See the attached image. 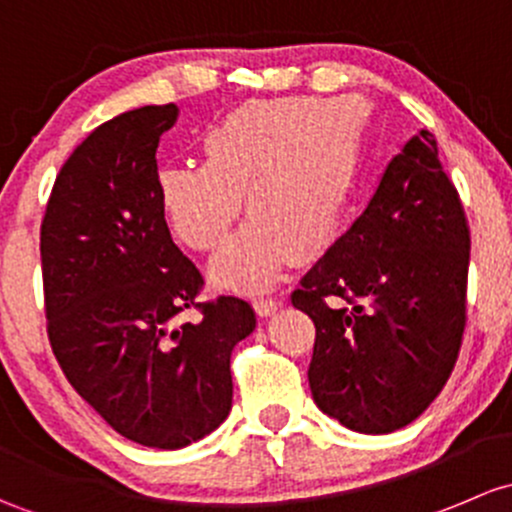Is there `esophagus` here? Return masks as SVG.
Listing matches in <instances>:
<instances>
[{
  "instance_id": "34e87169",
  "label": "esophagus",
  "mask_w": 512,
  "mask_h": 512,
  "mask_svg": "<svg viewBox=\"0 0 512 512\" xmlns=\"http://www.w3.org/2000/svg\"><path fill=\"white\" fill-rule=\"evenodd\" d=\"M281 305H283V300H278V298H266V295H261V298L254 300L256 313L263 315V318H268V315L278 313V310H281Z\"/></svg>"
}]
</instances>
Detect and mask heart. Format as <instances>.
Here are the masks:
<instances>
[{
    "label": "heart",
    "instance_id": "1",
    "mask_svg": "<svg viewBox=\"0 0 512 512\" xmlns=\"http://www.w3.org/2000/svg\"><path fill=\"white\" fill-rule=\"evenodd\" d=\"M360 105L352 98H273L231 110L202 138V162L160 170L172 229L199 254L221 249L244 214L256 219L212 263L236 291L271 286L293 261H313L337 239L362 167Z\"/></svg>",
    "mask_w": 512,
    "mask_h": 512
}]
</instances>
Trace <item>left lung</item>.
I'll return each instance as SVG.
<instances>
[{
    "label": "left lung",
    "instance_id": "8db88e82",
    "mask_svg": "<svg viewBox=\"0 0 512 512\" xmlns=\"http://www.w3.org/2000/svg\"><path fill=\"white\" fill-rule=\"evenodd\" d=\"M468 254L461 199L421 130L291 295L315 323L308 382L320 412L360 434L426 412L461 350Z\"/></svg>",
    "mask_w": 512,
    "mask_h": 512
}]
</instances>
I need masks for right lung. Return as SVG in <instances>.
<instances>
[{
	"label": "right lung",
	"mask_w": 512,
	"mask_h": 512,
	"mask_svg": "<svg viewBox=\"0 0 512 512\" xmlns=\"http://www.w3.org/2000/svg\"><path fill=\"white\" fill-rule=\"evenodd\" d=\"M175 103L98 125L61 167L41 221L46 320L71 387L125 439L184 449L231 412V350L246 300L197 303L204 278L165 221L155 152ZM197 307L200 318L176 315Z\"/></svg>",
	"instance_id": "add662e5"
}]
</instances>
